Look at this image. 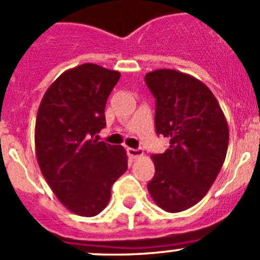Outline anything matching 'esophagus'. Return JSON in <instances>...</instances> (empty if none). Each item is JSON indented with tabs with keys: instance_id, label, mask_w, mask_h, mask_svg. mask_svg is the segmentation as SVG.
<instances>
[{
	"instance_id": "esophagus-1",
	"label": "esophagus",
	"mask_w": 260,
	"mask_h": 260,
	"mask_svg": "<svg viewBox=\"0 0 260 260\" xmlns=\"http://www.w3.org/2000/svg\"><path fill=\"white\" fill-rule=\"evenodd\" d=\"M127 152H128V154L132 157V158H138V157L143 156L142 148H128Z\"/></svg>"
}]
</instances>
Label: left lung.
<instances>
[{
  "instance_id": "left-lung-1",
  "label": "left lung",
  "mask_w": 260,
  "mask_h": 260,
  "mask_svg": "<svg viewBox=\"0 0 260 260\" xmlns=\"http://www.w3.org/2000/svg\"><path fill=\"white\" fill-rule=\"evenodd\" d=\"M145 81L156 98V133L170 138L164 153L152 154L156 172L148 192L165 211L187 210L221 170L229 145L226 119L210 89L191 75L158 69L147 73Z\"/></svg>"
}]
</instances>
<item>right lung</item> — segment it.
I'll list each match as a JSON object with an SVG mask.
<instances>
[{"label":"right lung","instance_id":"add662e5","mask_svg":"<svg viewBox=\"0 0 260 260\" xmlns=\"http://www.w3.org/2000/svg\"><path fill=\"white\" fill-rule=\"evenodd\" d=\"M119 72L81 64L62 73L44 94L35 125L36 158L60 203L80 216H95L127 171L122 146L98 141L107 99Z\"/></svg>","mask_w":260,"mask_h":260}]
</instances>
